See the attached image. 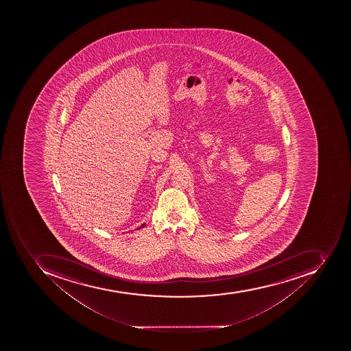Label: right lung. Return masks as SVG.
I'll list each match as a JSON object with an SVG mask.
<instances>
[{
  "instance_id": "1",
  "label": "right lung",
  "mask_w": 351,
  "mask_h": 351,
  "mask_svg": "<svg viewBox=\"0 0 351 351\" xmlns=\"http://www.w3.org/2000/svg\"><path fill=\"white\" fill-rule=\"evenodd\" d=\"M145 226H146V223H141V226L137 227V229L144 228Z\"/></svg>"
}]
</instances>
